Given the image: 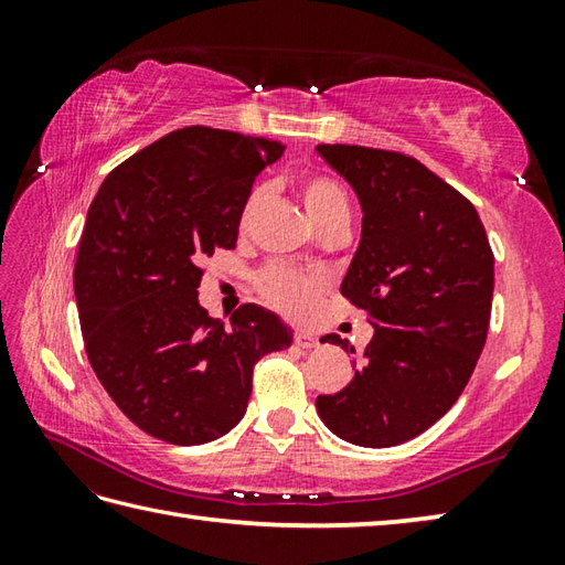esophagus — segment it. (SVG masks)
<instances>
[{
    "instance_id": "1",
    "label": "esophagus",
    "mask_w": 565,
    "mask_h": 565,
    "mask_svg": "<svg viewBox=\"0 0 565 565\" xmlns=\"http://www.w3.org/2000/svg\"><path fill=\"white\" fill-rule=\"evenodd\" d=\"M294 342L301 347V350H313V347L318 344V338L313 332H306V330H296L294 332Z\"/></svg>"
}]
</instances>
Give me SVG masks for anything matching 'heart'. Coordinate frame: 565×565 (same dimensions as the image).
<instances>
[{
	"instance_id": "obj_1",
	"label": "heart",
	"mask_w": 565,
	"mask_h": 565,
	"mask_svg": "<svg viewBox=\"0 0 565 565\" xmlns=\"http://www.w3.org/2000/svg\"><path fill=\"white\" fill-rule=\"evenodd\" d=\"M262 196V189H249V194L239 209V227H247L252 215L257 211V203ZM301 196L306 203V211L316 227L326 221L338 218V215H350V201L338 179L328 174H306L301 179ZM257 289L264 301L281 310L286 316H303L316 303L320 284L313 276L303 271H296L286 264H269L267 269L259 274Z\"/></svg>"
}]
</instances>
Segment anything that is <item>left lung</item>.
Instances as JSON below:
<instances>
[{"label":"left lung","instance_id":"left-lung-1","mask_svg":"<svg viewBox=\"0 0 565 565\" xmlns=\"http://www.w3.org/2000/svg\"><path fill=\"white\" fill-rule=\"evenodd\" d=\"M318 152L362 203L342 296L366 310L374 338L352 381L318 395L316 407L344 441L395 447L435 425L471 379L488 338L495 257L473 203L411 154ZM322 342L342 344L338 334Z\"/></svg>","mask_w":565,"mask_h":565}]
</instances>
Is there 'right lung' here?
I'll return each instance as SVG.
<instances>
[{"mask_svg":"<svg viewBox=\"0 0 565 565\" xmlns=\"http://www.w3.org/2000/svg\"><path fill=\"white\" fill-rule=\"evenodd\" d=\"M281 152L279 140L179 128L118 164L92 201L75 262L84 350L121 413L162 441L231 431L252 369L294 340L255 303L231 326L199 306L203 259L235 247L243 201Z\"/></svg>","mask_w":565,"mask_h":565,"instance_id":"1","label":"right lung"}]
</instances>
